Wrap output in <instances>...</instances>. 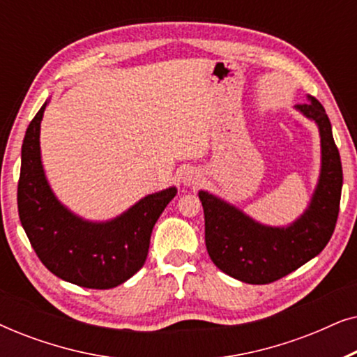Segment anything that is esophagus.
<instances>
[{
  "label": "esophagus",
  "instance_id": "1",
  "mask_svg": "<svg viewBox=\"0 0 357 357\" xmlns=\"http://www.w3.org/2000/svg\"><path fill=\"white\" fill-rule=\"evenodd\" d=\"M199 180H202V174H199V170L197 169L188 167L182 172V183L187 185V187H193V185H197Z\"/></svg>",
  "mask_w": 357,
  "mask_h": 357
}]
</instances>
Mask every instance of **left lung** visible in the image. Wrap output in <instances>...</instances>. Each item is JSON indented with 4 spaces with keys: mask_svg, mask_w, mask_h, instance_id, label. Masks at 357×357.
<instances>
[{
    "mask_svg": "<svg viewBox=\"0 0 357 357\" xmlns=\"http://www.w3.org/2000/svg\"><path fill=\"white\" fill-rule=\"evenodd\" d=\"M307 100L309 104L296 105V110L319 126L321 164L310 202L296 221L266 226L226 199L198 192L209 257L219 270L242 282L268 284L289 275L319 255L335 231L343 169L325 109L315 97L307 96Z\"/></svg>",
    "mask_w": 357,
    "mask_h": 357,
    "instance_id": "obj_1",
    "label": "left lung"
}]
</instances>
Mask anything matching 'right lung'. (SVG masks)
Here are the masks:
<instances>
[{"mask_svg":"<svg viewBox=\"0 0 357 357\" xmlns=\"http://www.w3.org/2000/svg\"><path fill=\"white\" fill-rule=\"evenodd\" d=\"M48 99L24 136L17 185L19 219L40 261L53 275L91 289H110L143 268L151 232L177 188L146 195L120 216L89 221L68 209L48 183L40 123Z\"/></svg>","mask_w":357,"mask_h":357,"instance_id":"right-lung-1","label":"right lung"}]
</instances>
